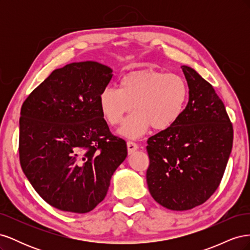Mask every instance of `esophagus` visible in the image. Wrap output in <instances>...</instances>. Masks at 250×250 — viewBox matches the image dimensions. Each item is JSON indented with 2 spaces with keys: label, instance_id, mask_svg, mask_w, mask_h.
<instances>
[{
  "label": "esophagus",
  "instance_id": "34e87169",
  "mask_svg": "<svg viewBox=\"0 0 250 250\" xmlns=\"http://www.w3.org/2000/svg\"><path fill=\"white\" fill-rule=\"evenodd\" d=\"M138 148H139V145L137 143H134L132 141L127 142V150H128V153H129V154L133 153L134 151H137Z\"/></svg>",
  "mask_w": 250,
  "mask_h": 250
}]
</instances>
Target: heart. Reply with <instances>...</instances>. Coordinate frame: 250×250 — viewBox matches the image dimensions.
Segmentation results:
<instances>
[{
    "label": "heart",
    "instance_id": "heart-1",
    "mask_svg": "<svg viewBox=\"0 0 250 250\" xmlns=\"http://www.w3.org/2000/svg\"><path fill=\"white\" fill-rule=\"evenodd\" d=\"M188 99L187 81L177 74L143 69L126 74L119 88L106 87L99 96L102 116L110 126H118L132 109L121 133L139 138L152 126L169 129L183 115Z\"/></svg>",
    "mask_w": 250,
    "mask_h": 250
}]
</instances>
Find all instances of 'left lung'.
<instances>
[{
    "label": "left lung",
    "mask_w": 250,
    "mask_h": 250,
    "mask_svg": "<svg viewBox=\"0 0 250 250\" xmlns=\"http://www.w3.org/2000/svg\"><path fill=\"white\" fill-rule=\"evenodd\" d=\"M188 102L177 122L149 138L147 185L153 199L172 210L206 202L221 183L231 152L233 129L213 85L181 66Z\"/></svg>",
    "instance_id": "left-lung-1"
}]
</instances>
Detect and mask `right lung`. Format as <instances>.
<instances>
[{
  "label": "right lung",
  "instance_id": "obj_1",
  "mask_svg": "<svg viewBox=\"0 0 250 250\" xmlns=\"http://www.w3.org/2000/svg\"><path fill=\"white\" fill-rule=\"evenodd\" d=\"M111 73L96 62L66 64L21 105V167L41 197L60 210L94 209L127 156L126 142L110 132L99 105Z\"/></svg>",
  "mask_w": 250,
  "mask_h": 250
}]
</instances>
